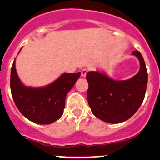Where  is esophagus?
I'll return each mask as SVG.
<instances>
[{
    "label": "esophagus",
    "mask_w": 160,
    "mask_h": 160,
    "mask_svg": "<svg viewBox=\"0 0 160 160\" xmlns=\"http://www.w3.org/2000/svg\"><path fill=\"white\" fill-rule=\"evenodd\" d=\"M87 72H88V70L86 69H83V70H81V77H85L87 75Z\"/></svg>",
    "instance_id": "esophagus-1"
}]
</instances>
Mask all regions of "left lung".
<instances>
[{
  "instance_id": "8db88e82",
  "label": "left lung",
  "mask_w": 160,
  "mask_h": 160,
  "mask_svg": "<svg viewBox=\"0 0 160 160\" xmlns=\"http://www.w3.org/2000/svg\"><path fill=\"white\" fill-rule=\"evenodd\" d=\"M132 55L140 62L136 75L126 80H114L98 71L87 73L88 101L92 113L108 123L117 124L129 119L144 100L148 73L142 56L138 51Z\"/></svg>"
}]
</instances>
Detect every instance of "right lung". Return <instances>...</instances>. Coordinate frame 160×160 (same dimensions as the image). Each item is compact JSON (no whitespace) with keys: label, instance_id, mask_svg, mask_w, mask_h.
Instances as JSON below:
<instances>
[{"label":"right lung","instance_id":"obj_1","mask_svg":"<svg viewBox=\"0 0 160 160\" xmlns=\"http://www.w3.org/2000/svg\"><path fill=\"white\" fill-rule=\"evenodd\" d=\"M80 77V72L63 73L49 85L31 88L19 80L14 60L11 71L10 86L16 107L27 119L40 125H49L61 118L67 93Z\"/></svg>","mask_w":160,"mask_h":160}]
</instances>
